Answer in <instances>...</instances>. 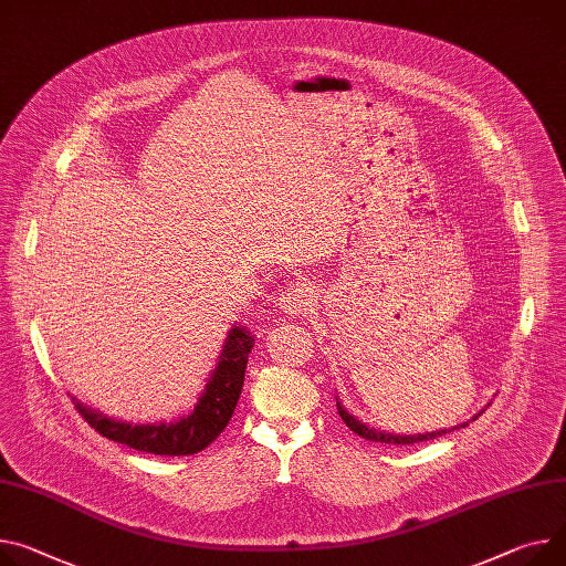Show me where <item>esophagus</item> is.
I'll list each match as a JSON object with an SVG mask.
<instances>
[{
    "mask_svg": "<svg viewBox=\"0 0 566 566\" xmlns=\"http://www.w3.org/2000/svg\"><path fill=\"white\" fill-rule=\"evenodd\" d=\"M317 306V287L308 279H296L281 296V311L287 317H306Z\"/></svg>",
    "mask_w": 566,
    "mask_h": 566,
    "instance_id": "34e87169",
    "label": "esophagus"
}]
</instances>
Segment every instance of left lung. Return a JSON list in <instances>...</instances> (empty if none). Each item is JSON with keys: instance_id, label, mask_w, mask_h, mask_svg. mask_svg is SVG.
Instances as JSON below:
<instances>
[{"instance_id": "obj_1", "label": "left lung", "mask_w": 566, "mask_h": 566, "mask_svg": "<svg viewBox=\"0 0 566 566\" xmlns=\"http://www.w3.org/2000/svg\"><path fill=\"white\" fill-rule=\"evenodd\" d=\"M490 406V403H488ZM337 412H339V417H342V421L349 426L354 432H358L360 438H365V440H369V442H382V444H417V442H428V440H438V438H442V434H447V432H453V430H458V428H464V426H469V421H475L478 417H481V412L478 415H473L469 421H464V423H458V426H451V428H440V430H432V432H415V434H399V432H385V430H380V428H371V426H367V423H363L360 419H356L349 410H346L342 403H339V399H337Z\"/></svg>"}]
</instances>
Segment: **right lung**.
Here are the masks:
<instances>
[{
    "mask_svg": "<svg viewBox=\"0 0 566 566\" xmlns=\"http://www.w3.org/2000/svg\"><path fill=\"white\" fill-rule=\"evenodd\" d=\"M253 346V335L235 324L222 346V354L203 387L201 397L195 403V410L186 417L174 421H156V423H132L104 415L102 410L83 406L72 397L74 408L81 417L88 421L106 440L117 444H126L136 451L154 453V455H192L203 451L212 440H217L242 392L244 369Z\"/></svg>",
    "mask_w": 566,
    "mask_h": 566,
    "instance_id": "add662e5",
    "label": "right lung"
}]
</instances>
